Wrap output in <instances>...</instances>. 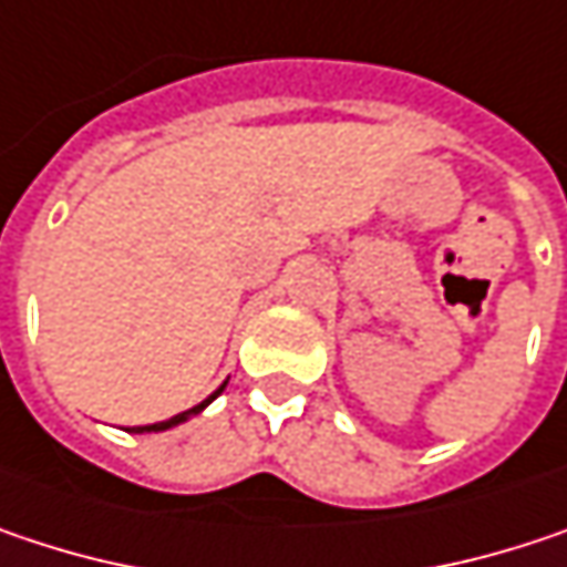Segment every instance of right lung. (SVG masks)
<instances>
[{"mask_svg":"<svg viewBox=\"0 0 567 567\" xmlns=\"http://www.w3.org/2000/svg\"><path fill=\"white\" fill-rule=\"evenodd\" d=\"M224 386H227V383H224ZM224 386L217 389L214 395H207V399H204L200 405H194V409H187V412H181V415H172V419H165V422H155V425H138V429H132V432H138V435H142V432H168V429H175V425H181V422H187L190 415L204 412V409H207V405H210V402H214V399H217L220 392H224Z\"/></svg>","mask_w":567,"mask_h":567,"instance_id":"add662e5","label":"right lung"}]
</instances>
